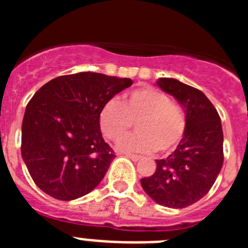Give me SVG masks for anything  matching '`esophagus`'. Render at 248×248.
<instances>
[{"label":"esophagus","mask_w":248,"mask_h":248,"mask_svg":"<svg viewBox=\"0 0 248 248\" xmlns=\"http://www.w3.org/2000/svg\"><path fill=\"white\" fill-rule=\"evenodd\" d=\"M126 157H129V159H131L133 161H139V160L143 159V156H140V155H137V154H125Z\"/></svg>","instance_id":"1"}]
</instances>
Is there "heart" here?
Masks as SVG:
<instances>
[{"mask_svg":"<svg viewBox=\"0 0 248 248\" xmlns=\"http://www.w3.org/2000/svg\"><path fill=\"white\" fill-rule=\"evenodd\" d=\"M134 122L140 133L122 140ZM99 128L108 140H122L118 144L120 150L168 153L183 140L186 118L164 92L144 85L126 94L122 104L115 99L105 103L99 111Z\"/></svg>","mask_w":248,"mask_h":248,"instance_id":"heart-1","label":"heart"}]
</instances>
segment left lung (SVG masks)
<instances>
[{"label": "left lung", "mask_w": 248, "mask_h": 248, "mask_svg": "<svg viewBox=\"0 0 248 248\" xmlns=\"http://www.w3.org/2000/svg\"><path fill=\"white\" fill-rule=\"evenodd\" d=\"M157 85L180 103L186 130L174 153L156 160V170L140 183L159 205L184 209L202 199L212 187L223 164V133L217 110L205 94L172 78Z\"/></svg>", "instance_id": "left-lung-1"}]
</instances>
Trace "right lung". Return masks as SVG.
<instances>
[{"label": "right lung", "mask_w": 248, "mask_h": 248, "mask_svg": "<svg viewBox=\"0 0 248 248\" xmlns=\"http://www.w3.org/2000/svg\"><path fill=\"white\" fill-rule=\"evenodd\" d=\"M133 84L94 72L57 77L36 92L22 122V157L39 189L74 200L102 181L115 157L99 128L105 103Z\"/></svg>", "instance_id": "1"}]
</instances>
